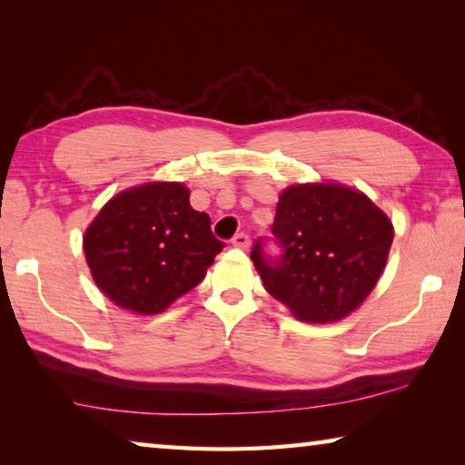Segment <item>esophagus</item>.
<instances>
[{
	"instance_id": "esophagus-1",
	"label": "esophagus",
	"mask_w": 465,
	"mask_h": 465,
	"mask_svg": "<svg viewBox=\"0 0 465 465\" xmlns=\"http://www.w3.org/2000/svg\"><path fill=\"white\" fill-rule=\"evenodd\" d=\"M232 243H233L235 248H243V250H246V248L250 246V235H248V233H243V232L235 233L233 238H232Z\"/></svg>"
}]
</instances>
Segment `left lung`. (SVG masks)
<instances>
[{
	"label": "left lung",
	"instance_id": "8db88e82",
	"mask_svg": "<svg viewBox=\"0 0 465 465\" xmlns=\"http://www.w3.org/2000/svg\"><path fill=\"white\" fill-rule=\"evenodd\" d=\"M393 227L363 193L338 184H297L281 194L272 238L250 258L264 289L305 322H336L357 310L380 281ZM272 241L280 248L271 255Z\"/></svg>",
	"mask_w": 465,
	"mask_h": 465
}]
</instances>
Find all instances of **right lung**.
<instances>
[{
	"mask_svg": "<svg viewBox=\"0 0 465 465\" xmlns=\"http://www.w3.org/2000/svg\"><path fill=\"white\" fill-rule=\"evenodd\" d=\"M184 184L153 183L110 199L84 238L102 293L137 313H160L203 281L225 243L188 201Z\"/></svg>",
	"mask_w": 465,
	"mask_h": 465,
	"instance_id": "1",
	"label": "right lung"
}]
</instances>
